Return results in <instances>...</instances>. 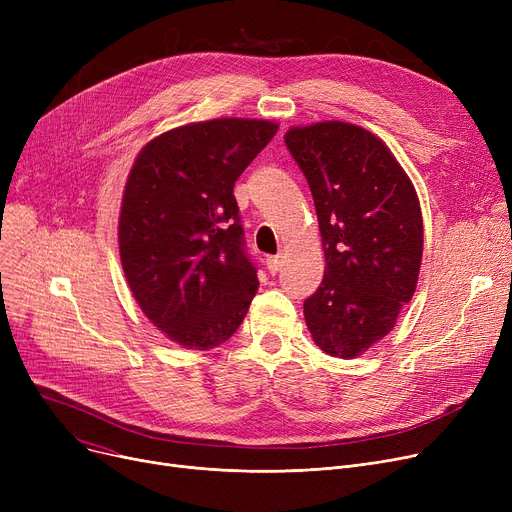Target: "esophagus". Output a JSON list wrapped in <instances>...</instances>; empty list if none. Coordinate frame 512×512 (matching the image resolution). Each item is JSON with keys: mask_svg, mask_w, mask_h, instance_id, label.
Here are the masks:
<instances>
[{"mask_svg": "<svg viewBox=\"0 0 512 512\" xmlns=\"http://www.w3.org/2000/svg\"><path fill=\"white\" fill-rule=\"evenodd\" d=\"M280 267H282V257L280 255L267 257V270H270V274H278Z\"/></svg>", "mask_w": 512, "mask_h": 512, "instance_id": "esophagus-1", "label": "esophagus"}]
</instances>
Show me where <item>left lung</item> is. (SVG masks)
Segmentation results:
<instances>
[{"label": "left lung", "mask_w": 512, "mask_h": 512, "mask_svg": "<svg viewBox=\"0 0 512 512\" xmlns=\"http://www.w3.org/2000/svg\"><path fill=\"white\" fill-rule=\"evenodd\" d=\"M284 141L309 182L326 255L324 280L303 305L307 328L324 353L355 359L415 294L419 197L388 145L357 124L292 126Z\"/></svg>", "instance_id": "obj_1"}]
</instances>
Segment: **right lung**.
<instances>
[{
	"label": "right lung",
	"instance_id": "1",
	"mask_svg": "<svg viewBox=\"0 0 512 512\" xmlns=\"http://www.w3.org/2000/svg\"><path fill=\"white\" fill-rule=\"evenodd\" d=\"M270 120L218 118L151 139L130 168L118 247L134 301L191 351L224 344L255 297L234 182L274 139Z\"/></svg>",
	"mask_w": 512,
	"mask_h": 512
}]
</instances>
